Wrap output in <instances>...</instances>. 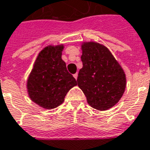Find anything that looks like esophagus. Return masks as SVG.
I'll return each mask as SVG.
<instances>
[{"instance_id": "esophagus-1", "label": "esophagus", "mask_w": 150, "mask_h": 150, "mask_svg": "<svg viewBox=\"0 0 150 150\" xmlns=\"http://www.w3.org/2000/svg\"><path fill=\"white\" fill-rule=\"evenodd\" d=\"M73 76H74V78H75V79H77V77H78V73H75V74H74Z\"/></svg>"}]
</instances>
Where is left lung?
Returning a JSON list of instances; mask_svg holds the SVG:
<instances>
[{
  "mask_svg": "<svg viewBox=\"0 0 150 150\" xmlns=\"http://www.w3.org/2000/svg\"><path fill=\"white\" fill-rule=\"evenodd\" d=\"M83 67L77 83L88 104L97 110L109 109L122 97L126 87L125 71L106 46L98 42L81 46Z\"/></svg>",
  "mask_w": 150,
  "mask_h": 150,
  "instance_id": "8db88e82",
  "label": "left lung"
}]
</instances>
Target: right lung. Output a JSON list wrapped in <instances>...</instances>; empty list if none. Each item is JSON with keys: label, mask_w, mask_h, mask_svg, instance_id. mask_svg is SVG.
Wrapping results in <instances>:
<instances>
[{"label": "right lung", "mask_w": 150, "mask_h": 150, "mask_svg": "<svg viewBox=\"0 0 150 150\" xmlns=\"http://www.w3.org/2000/svg\"><path fill=\"white\" fill-rule=\"evenodd\" d=\"M63 45L46 46L38 54L27 80L31 100L46 109L58 107L69 90L77 85L62 59Z\"/></svg>", "instance_id": "1"}]
</instances>
